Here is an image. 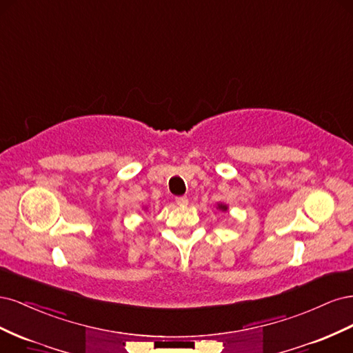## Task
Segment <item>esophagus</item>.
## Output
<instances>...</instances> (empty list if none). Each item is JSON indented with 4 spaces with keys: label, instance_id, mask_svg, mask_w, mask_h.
Returning <instances> with one entry per match:
<instances>
[{
    "label": "esophagus",
    "instance_id": "34e87169",
    "mask_svg": "<svg viewBox=\"0 0 353 353\" xmlns=\"http://www.w3.org/2000/svg\"><path fill=\"white\" fill-rule=\"evenodd\" d=\"M175 201H176V205H179V206H187L188 205L187 196H179V197L175 199Z\"/></svg>",
    "mask_w": 353,
    "mask_h": 353
}]
</instances>
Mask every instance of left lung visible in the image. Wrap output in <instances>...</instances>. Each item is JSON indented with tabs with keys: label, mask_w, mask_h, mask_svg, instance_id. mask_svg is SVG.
<instances>
[{
	"label": "left lung",
	"mask_w": 353,
	"mask_h": 353,
	"mask_svg": "<svg viewBox=\"0 0 353 353\" xmlns=\"http://www.w3.org/2000/svg\"><path fill=\"white\" fill-rule=\"evenodd\" d=\"M218 208H219L221 210H227V206H225V205H219Z\"/></svg>",
	"instance_id": "1"
}]
</instances>
